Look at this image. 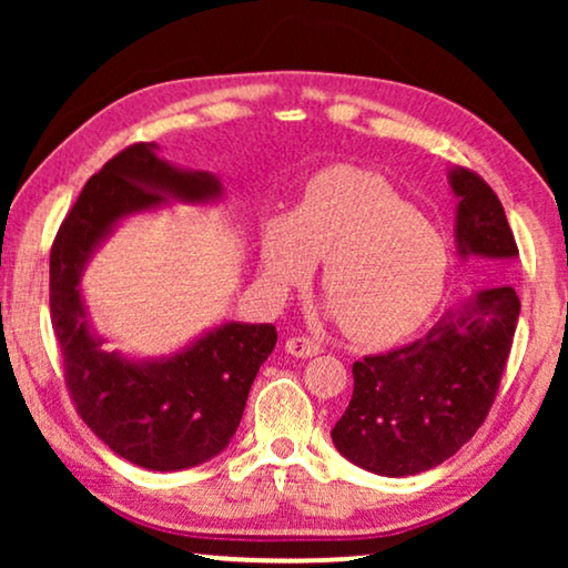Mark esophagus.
Here are the masks:
<instances>
[{
  "label": "esophagus",
  "mask_w": 568,
  "mask_h": 568,
  "mask_svg": "<svg viewBox=\"0 0 568 568\" xmlns=\"http://www.w3.org/2000/svg\"><path fill=\"white\" fill-rule=\"evenodd\" d=\"M286 352H290L292 356H300V359H307V356L321 354L323 346L307 336H294L286 341Z\"/></svg>",
  "instance_id": "obj_1"
}]
</instances>
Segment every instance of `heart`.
Masks as SVG:
<instances>
[{
	"label": "heart",
	"mask_w": 568,
	"mask_h": 568,
	"mask_svg": "<svg viewBox=\"0 0 568 568\" xmlns=\"http://www.w3.org/2000/svg\"><path fill=\"white\" fill-rule=\"evenodd\" d=\"M313 261L348 336L364 344L406 336L445 290L449 247L442 230L385 178L356 168L317 175L292 216L263 235V276L276 292L305 286Z\"/></svg>",
	"instance_id": "obj_1"
}]
</instances>
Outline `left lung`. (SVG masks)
<instances>
[{
    "instance_id": "obj_1",
    "label": "left lung",
    "mask_w": 568,
    "mask_h": 568,
    "mask_svg": "<svg viewBox=\"0 0 568 568\" xmlns=\"http://www.w3.org/2000/svg\"><path fill=\"white\" fill-rule=\"evenodd\" d=\"M460 258H517L499 196L478 173L457 168ZM519 317L511 286H491L400 348L354 362V395L333 426L346 460L379 476H416L453 457L486 422L507 367Z\"/></svg>"
}]
</instances>
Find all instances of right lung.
<instances>
[{"label": "right lung", "mask_w": 568, "mask_h": 568, "mask_svg": "<svg viewBox=\"0 0 568 568\" xmlns=\"http://www.w3.org/2000/svg\"><path fill=\"white\" fill-rule=\"evenodd\" d=\"M158 144L121 150L84 183L51 245V325L64 383L82 422L123 460L150 470H183L230 445L261 364L276 346L274 325L224 323L170 359L134 364L92 338L80 274L92 247L121 216L160 206L165 196L206 201L220 181L160 160Z\"/></svg>", "instance_id": "add662e5"}]
</instances>
